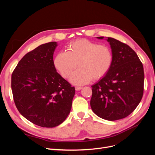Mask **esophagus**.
Masks as SVG:
<instances>
[{"instance_id": "obj_1", "label": "esophagus", "mask_w": 155, "mask_h": 155, "mask_svg": "<svg viewBox=\"0 0 155 155\" xmlns=\"http://www.w3.org/2000/svg\"><path fill=\"white\" fill-rule=\"evenodd\" d=\"M76 91H80L81 89L82 88V87H76Z\"/></svg>"}]
</instances>
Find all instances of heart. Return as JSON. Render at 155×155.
<instances>
[{
  "instance_id": "b5f03b06",
  "label": "heart",
  "mask_w": 155,
  "mask_h": 155,
  "mask_svg": "<svg viewBox=\"0 0 155 155\" xmlns=\"http://www.w3.org/2000/svg\"><path fill=\"white\" fill-rule=\"evenodd\" d=\"M113 62V54L108 46L87 39H78L67 46V52L60 51L55 56L54 64L61 76L70 78L74 85H82L97 80L107 74Z\"/></svg>"
}]
</instances>
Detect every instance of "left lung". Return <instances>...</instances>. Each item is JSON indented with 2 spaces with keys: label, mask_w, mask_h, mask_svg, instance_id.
Here are the masks:
<instances>
[{
  "label": "left lung",
  "mask_w": 155,
  "mask_h": 155,
  "mask_svg": "<svg viewBox=\"0 0 155 155\" xmlns=\"http://www.w3.org/2000/svg\"><path fill=\"white\" fill-rule=\"evenodd\" d=\"M106 40L110 45L113 62L105 76L92 85L91 107L100 118L114 121L129 116L140 104L144 72L142 62L129 46L112 37Z\"/></svg>",
  "instance_id": "obj_1"
}]
</instances>
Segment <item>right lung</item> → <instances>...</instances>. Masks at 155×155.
<instances>
[{
  "label": "right lung",
  "instance_id": "right-lung-1",
  "mask_svg": "<svg viewBox=\"0 0 155 155\" xmlns=\"http://www.w3.org/2000/svg\"><path fill=\"white\" fill-rule=\"evenodd\" d=\"M56 42L27 53L12 75V90L20 113L43 127L62 124L72 108L75 88L57 72L53 60Z\"/></svg>",
  "mask_w": 155,
  "mask_h": 155
}]
</instances>
